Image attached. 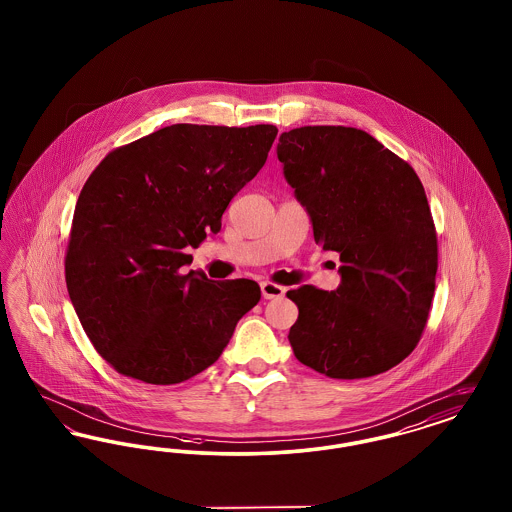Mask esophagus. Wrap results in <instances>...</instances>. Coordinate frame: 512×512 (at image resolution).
<instances>
[{
  "label": "esophagus",
  "instance_id": "1",
  "mask_svg": "<svg viewBox=\"0 0 512 512\" xmlns=\"http://www.w3.org/2000/svg\"><path fill=\"white\" fill-rule=\"evenodd\" d=\"M261 292H263L265 299H280V297H284L286 288H284V286H278V284H274V282H263V284H261Z\"/></svg>",
  "mask_w": 512,
  "mask_h": 512
}]
</instances>
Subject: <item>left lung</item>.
Segmentation results:
<instances>
[{
	"instance_id": "1",
	"label": "left lung",
	"mask_w": 512,
	"mask_h": 512,
	"mask_svg": "<svg viewBox=\"0 0 512 512\" xmlns=\"http://www.w3.org/2000/svg\"><path fill=\"white\" fill-rule=\"evenodd\" d=\"M315 242L340 253L336 292L301 286L293 355L328 378L386 372L420 340L438 272V236L413 167L365 130L301 126L276 147Z\"/></svg>"
}]
</instances>
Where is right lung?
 I'll return each mask as SVG.
<instances>
[{
    "instance_id": "obj_1",
    "label": "right lung",
    "mask_w": 512,
    "mask_h": 512,
    "mask_svg": "<svg viewBox=\"0 0 512 512\" xmlns=\"http://www.w3.org/2000/svg\"><path fill=\"white\" fill-rule=\"evenodd\" d=\"M272 124H172L113 149L74 209L65 280L99 355L155 386L190 380L220 357L259 299L257 282H215L180 268L186 247L217 234L232 197L255 178Z\"/></svg>"
}]
</instances>
